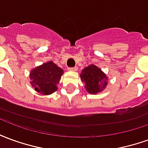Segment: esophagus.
<instances>
[{
  "label": "esophagus",
  "instance_id": "34e87169",
  "mask_svg": "<svg viewBox=\"0 0 148 148\" xmlns=\"http://www.w3.org/2000/svg\"><path fill=\"white\" fill-rule=\"evenodd\" d=\"M68 70H69V71H77V66H74V67L68 68Z\"/></svg>",
  "mask_w": 148,
  "mask_h": 148
}]
</instances>
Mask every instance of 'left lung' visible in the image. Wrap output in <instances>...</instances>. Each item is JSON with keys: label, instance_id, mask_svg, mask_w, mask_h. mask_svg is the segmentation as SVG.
<instances>
[{"label": "left lung", "instance_id": "8db88e82", "mask_svg": "<svg viewBox=\"0 0 148 148\" xmlns=\"http://www.w3.org/2000/svg\"><path fill=\"white\" fill-rule=\"evenodd\" d=\"M80 77L87 92L92 94L101 92L108 84V77L106 74L93 64L84 68Z\"/></svg>", "mask_w": 148, "mask_h": 148}]
</instances>
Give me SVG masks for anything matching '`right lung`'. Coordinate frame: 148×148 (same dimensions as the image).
<instances>
[{
  "label": "right lung",
  "mask_w": 148,
  "mask_h": 148,
  "mask_svg": "<svg viewBox=\"0 0 148 148\" xmlns=\"http://www.w3.org/2000/svg\"><path fill=\"white\" fill-rule=\"evenodd\" d=\"M62 74V69L52 61L47 62L31 71V84L39 93L49 95L57 90V84Z\"/></svg>",
  "instance_id": "obj_1"
}]
</instances>
